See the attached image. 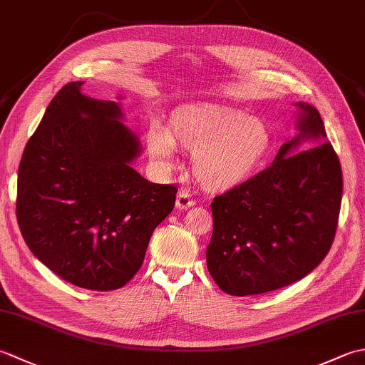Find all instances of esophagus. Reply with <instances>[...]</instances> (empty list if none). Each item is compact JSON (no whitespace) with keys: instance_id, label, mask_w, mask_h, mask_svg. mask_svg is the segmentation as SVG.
Instances as JSON below:
<instances>
[{"instance_id":"1","label":"esophagus","mask_w":365,"mask_h":365,"mask_svg":"<svg viewBox=\"0 0 365 365\" xmlns=\"http://www.w3.org/2000/svg\"><path fill=\"white\" fill-rule=\"evenodd\" d=\"M195 205V200L191 199V196L188 195L187 191H178L177 195V200H175V207L177 210H187V208Z\"/></svg>"}]
</instances>
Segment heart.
Wrapping results in <instances>:
<instances>
[{
  "label": "heart",
  "instance_id": "heart-1",
  "mask_svg": "<svg viewBox=\"0 0 365 365\" xmlns=\"http://www.w3.org/2000/svg\"><path fill=\"white\" fill-rule=\"evenodd\" d=\"M145 144L152 161L165 170L175 165V145L191 152L197 182L208 191H229L262 168L273 138L259 118L212 108L175 111L168 130L160 125L149 128Z\"/></svg>",
  "mask_w": 365,
  "mask_h": 365
}]
</instances>
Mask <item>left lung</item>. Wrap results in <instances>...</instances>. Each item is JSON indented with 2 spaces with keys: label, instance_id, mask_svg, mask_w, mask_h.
<instances>
[{
  "label": "left lung",
  "instance_id": "1",
  "mask_svg": "<svg viewBox=\"0 0 365 365\" xmlns=\"http://www.w3.org/2000/svg\"><path fill=\"white\" fill-rule=\"evenodd\" d=\"M297 106L299 133L282 144L273 165L212 202L207 268L234 297L299 281L320 265L334 242L342 168L324 141L320 113L309 103Z\"/></svg>",
  "mask_w": 365,
  "mask_h": 365
}]
</instances>
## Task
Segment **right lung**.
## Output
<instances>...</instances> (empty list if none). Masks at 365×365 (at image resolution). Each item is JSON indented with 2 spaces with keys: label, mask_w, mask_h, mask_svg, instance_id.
<instances>
[{
  "label": "right lung",
  "mask_w": 365,
  "mask_h": 365,
  "mask_svg": "<svg viewBox=\"0 0 365 365\" xmlns=\"http://www.w3.org/2000/svg\"><path fill=\"white\" fill-rule=\"evenodd\" d=\"M68 83L50 102L23 152L17 221L45 267L81 289L108 292L141 268L177 188L152 183L130 163L141 153L119 103Z\"/></svg>",
  "instance_id": "right-lung-1"
}]
</instances>
